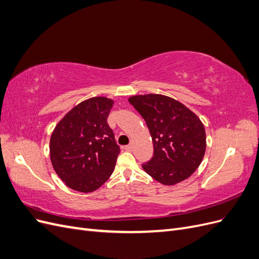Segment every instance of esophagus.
<instances>
[{
    "label": "esophagus",
    "mask_w": 259,
    "mask_h": 259,
    "mask_svg": "<svg viewBox=\"0 0 259 259\" xmlns=\"http://www.w3.org/2000/svg\"><path fill=\"white\" fill-rule=\"evenodd\" d=\"M125 150L132 151V150H133V144H130V145H127V146H125Z\"/></svg>",
    "instance_id": "obj_1"
}]
</instances>
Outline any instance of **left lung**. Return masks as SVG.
Wrapping results in <instances>:
<instances>
[{"instance_id": "left-lung-1", "label": "left lung", "mask_w": 259, "mask_h": 259, "mask_svg": "<svg viewBox=\"0 0 259 259\" xmlns=\"http://www.w3.org/2000/svg\"><path fill=\"white\" fill-rule=\"evenodd\" d=\"M128 101L145 119L152 138L153 156L143 164L146 173L166 186L190 177L206 150L205 128L199 116L160 94L135 95Z\"/></svg>"}]
</instances>
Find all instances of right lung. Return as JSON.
I'll return each mask as SVG.
<instances>
[{"label": "right lung", "mask_w": 259, "mask_h": 259, "mask_svg": "<svg viewBox=\"0 0 259 259\" xmlns=\"http://www.w3.org/2000/svg\"><path fill=\"white\" fill-rule=\"evenodd\" d=\"M114 101L92 97L73 107L55 126L50 140L52 165L71 189L97 190L113 173L120 147L107 119Z\"/></svg>", "instance_id": "add662e5"}]
</instances>
